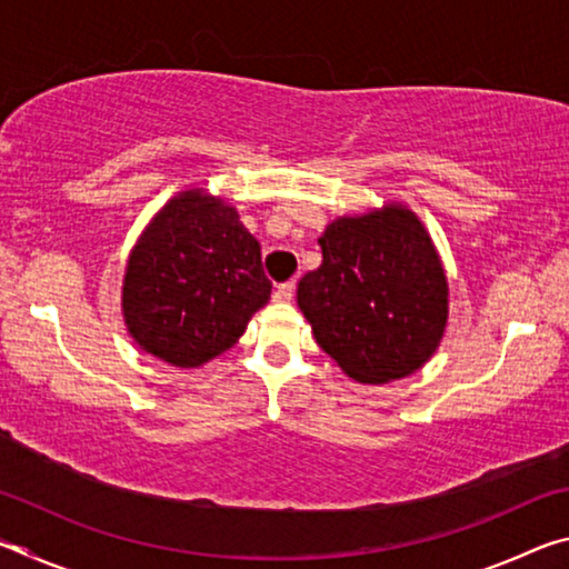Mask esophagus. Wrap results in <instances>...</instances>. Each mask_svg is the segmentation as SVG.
<instances>
[{"mask_svg": "<svg viewBox=\"0 0 569 569\" xmlns=\"http://www.w3.org/2000/svg\"><path fill=\"white\" fill-rule=\"evenodd\" d=\"M293 288H296V283L293 281H286V283H281L273 291V301H278V303H286V301H291L293 298Z\"/></svg>", "mask_w": 569, "mask_h": 569, "instance_id": "obj_1", "label": "esophagus"}]
</instances>
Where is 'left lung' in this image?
I'll return each mask as SVG.
<instances>
[{
  "mask_svg": "<svg viewBox=\"0 0 569 569\" xmlns=\"http://www.w3.org/2000/svg\"><path fill=\"white\" fill-rule=\"evenodd\" d=\"M319 246L323 261L296 293L316 343L361 383L421 369L449 316L445 268L421 220L391 203L336 218Z\"/></svg>",
  "mask_w": 569,
  "mask_h": 569,
  "instance_id": "8db88e82",
  "label": "left lung"
}]
</instances>
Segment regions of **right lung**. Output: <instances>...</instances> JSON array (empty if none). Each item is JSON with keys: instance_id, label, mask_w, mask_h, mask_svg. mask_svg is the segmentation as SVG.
<instances>
[{"instance_id": "add662e5", "label": "right lung", "mask_w": 569, "mask_h": 569, "mask_svg": "<svg viewBox=\"0 0 569 569\" xmlns=\"http://www.w3.org/2000/svg\"><path fill=\"white\" fill-rule=\"evenodd\" d=\"M261 243L203 188L178 192L134 243L122 281L128 331L160 361L192 369L228 351L271 298Z\"/></svg>"}]
</instances>
